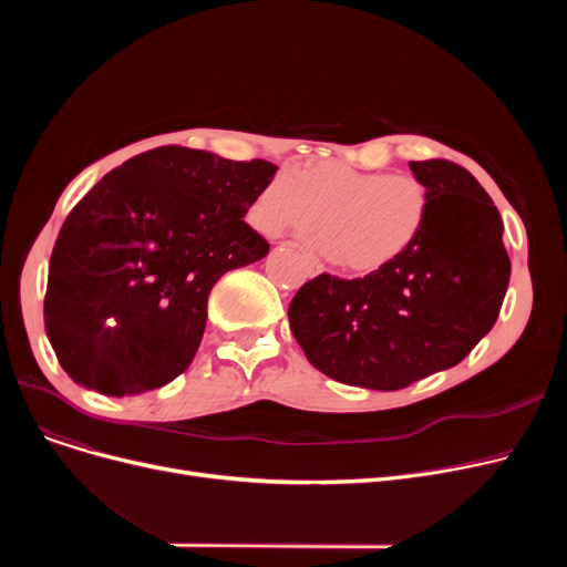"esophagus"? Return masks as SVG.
Listing matches in <instances>:
<instances>
[{"label": "esophagus", "mask_w": 567, "mask_h": 567, "mask_svg": "<svg viewBox=\"0 0 567 567\" xmlns=\"http://www.w3.org/2000/svg\"><path fill=\"white\" fill-rule=\"evenodd\" d=\"M303 259H306V266H308V276L310 278H315V276H319L321 274V264L312 257V255H308V252H303Z\"/></svg>", "instance_id": "esophagus-1"}]
</instances>
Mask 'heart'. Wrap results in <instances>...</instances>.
Returning <instances> with one entry per match:
<instances>
[{
	"instance_id": "heart-1",
	"label": "heart",
	"mask_w": 567,
	"mask_h": 567,
	"mask_svg": "<svg viewBox=\"0 0 567 567\" xmlns=\"http://www.w3.org/2000/svg\"><path fill=\"white\" fill-rule=\"evenodd\" d=\"M432 193L413 174L363 172L321 161L280 172L259 188L250 223L266 236L306 234L319 220V248L351 274H374L419 241Z\"/></svg>"
}]
</instances>
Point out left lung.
I'll return each instance as SVG.
<instances>
[{
    "label": "left lung",
    "instance_id": "1",
    "mask_svg": "<svg viewBox=\"0 0 567 567\" xmlns=\"http://www.w3.org/2000/svg\"><path fill=\"white\" fill-rule=\"evenodd\" d=\"M409 167L432 193L419 241L365 278L317 276L287 310L319 372L372 391H400L464 361L492 331L511 282L503 220L475 176L439 158Z\"/></svg>",
    "mask_w": 567,
    "mask_h": 567
}]
</instances>
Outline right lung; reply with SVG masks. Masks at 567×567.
<instances>
[{
  "instance_id": "1",
  "label": "right lung",
  "mask_w": 567,
  "mask_h": 567,
  "mask_svg": "<svg viewBox=\"0 0 567 567\" xmlns=\"http://www.w3.org/2000/svg\"><path fill=\"white\" fill-rule=\"evenodd\" d=\"M276 172L169 144L107 172L78 202L56 236L43 306L75 383L140 395L190 365L214 285L268 252L244 218Z\"/></svg>"
}]
</instances>
